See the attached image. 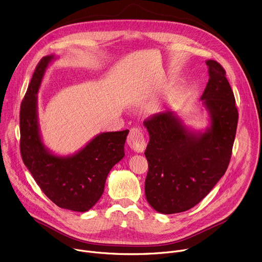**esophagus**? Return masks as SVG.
<instances>
[{"instance_id":"34e87169","label":"esophagus","mask_w":262,"mask_h":262,"mask_svg":"<svg viewBox=\"0 0 262 262\" xmlns=\"http://www.w3.org/2000/svg\"><path fill=\"white\" fill-rule=\"evenodd\" d=\"M127 144L133 150L137 152H142L146 147V141L143 133L139 128H132L127 137Z\"/></svg>"}]
</instances>
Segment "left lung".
Wrapping results in <instances>:
<instances>
[{
  "mask_svg": "<svg viewBox=\"0 0 262 262\" xmlns=\"http://www.w3.org/2000/svg\"><path fill=\"white\" fill-rule=\"evenodd\" d=\"M209 80L201 96L209 124L193 130L172 111L144 121L149 134L145 196L164 214L189 210L225 174L238 120L235 98L220 63L207 60Z\"/></svg>",
  "mask_w": 262,
  "mask_h": 262,
  "instance_id": "8db88e82",
  "label": "left lung"
}]
</instances>
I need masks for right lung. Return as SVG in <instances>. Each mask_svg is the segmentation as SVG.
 Masks as SVG:
<instances>
[{
	"mask_svg": "<svg viewBox=\"0 0 262 262\" xmlns=\"http://www.w3.org/2000/svg\"><path fill=\"white\" fill-rule=\"evenodd\" d=\"M58 57L49 55L37 65L19 113L20 154L41 191L56 205L85 212L100 199L108 172L124 158L128 129L96 135L79 151L58 156L45 145L38 123V99L43 76Z\"/></svg>",
	"mask_w": 262,
	"mask_h": 262,
	"instance_id": "1",
	"label": "right lung"
}]
</instances>
